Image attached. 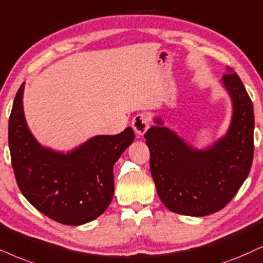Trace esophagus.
I'll return each mask as SVG.
<instances>
[{
    "label": "esophagus",
    "instance_id": "34e87169",
    "mask_svg": "<svg viewBox=\"0 0 263 263\" xmlns=\"http://www.w3.org/2000/svg\"><path fill=\"white\" fill-rule=\"evenodd\" d=\"M151 126V119L147 114H137L132 120V127L139 136H143Z\"/></svg>",
    "mask_w": 263,
    "mask_h": 263
}]
</instances>
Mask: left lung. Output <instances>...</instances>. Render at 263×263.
<instances>
[{
	"mask_svg": "<svg viewBox=\"0 0 263 263\" xmlns=\"http://www.w3.org/2000/svg\"><path fill=\"white\" fill-rule=\"evenodd\" d=\"M233 112L229 128L211 147L199 151L155 118L145 132L151 172L159 198L172 212L206 216L223 209L247 179L254 158V108L232 69L221 79Z\"/></svg>",
	"mask_w": 263,
	"mask_h": 263,
	"instance_id": "1",
	"label": "left lung"
}]
</instances>
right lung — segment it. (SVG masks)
Segmentation results:
<instances>
[{
	"mask_svg": "<svg viewBox=\"0 0 263 263\" xmlns=\"http://www.w3.org/2000/svg\"><path fill=\"white\" fill-rule=\"evenodd\" d=\"M23 82L8 122V144L16 183L28 201L59 223L80 226L99 217L114 195V164L134 142L127 127L114 136H96L68 153L36 141L23 109Z\"/></svg>",
	"mask_w": 263,
	"mask_h": 263,
	"instance_id": "obj_1",
	"label": "right lung"
}]
</instances>
